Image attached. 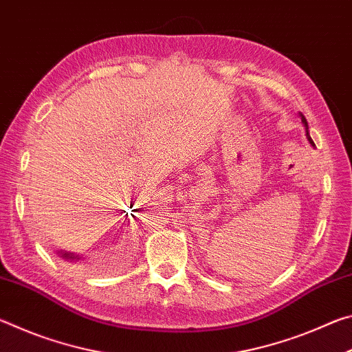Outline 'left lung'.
<instances>
[{
    "mask_svg": "<svg viewBox=\"0 0 352 352\" xmlns=\"http://www.w3.org/2000/svg\"><path fill=\"white\" fill-rule=\"evenodd\" d=\"M301 121H302V124H305V127H306V135H307V138H309V141L312 142V140H311V136H309V132H307V121H306V118L301 115Z\"/></svg>",
    "mask_w": 352,
    "mask_h": 352,
    "instance_id": "8db88e82",
    "label": "left lung"
}]
</instances>
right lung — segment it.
Listing matches in <instances>:
<instances>
[{
    "label": "right lung",
    "instance_id": "obj_1",
    "mask_svg": "<svg viewBox=\"0 0 352 352\" xmlns=\"http://www.w3.org/2000/svg\"><path fill=\"white\" fill-rule=\"evenodd\" d=\"M63 256H65V258H68V259H76V258H77V256H73V254H68V253H65Z\"/></svg>",
    "mask_w": 352,
    "mask_h": 352
}]
</instances>
